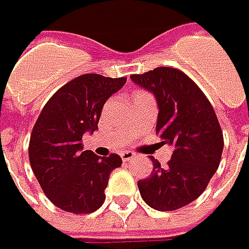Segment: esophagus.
<instances>
[{"instance_id": "obj_1", "label": "esophagus", "mask_w": 249, "mask_h": 249, "mask_svg": "<svg viewBox=\"0 0 249 249\" xmlns=\"http://www.w3.org/2000/svg\"><path fill=\"white\" fill-rule=\"evenodd\" d=\"M133 157H135V153H132V151H123V153H121V159H123V161H129V160H132Z\"/></svg>"}]
</instances>
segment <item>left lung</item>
Instances as JSON below:
<instances>
[{
    "instance_id": "8db88e82",
    "label": "left lung",
    "mask_w": 249,
    "mask_h": 249,
    "mask_svg": "<svg viewBox=\"0 0 249 249\" xmlns=\"http://www.w3.org/2000/svg\"><path fill=\"white\" fill-rule=\"evenodd\" d=\"M131 80L154 93L156 133L174 146L168 167L151 157L153 172L138 182L142 198L157 211L179 210L201 196L218 169L223 151L218 117L197 84L178 69L157 67Z\"/></svg>"
}]
</instances>
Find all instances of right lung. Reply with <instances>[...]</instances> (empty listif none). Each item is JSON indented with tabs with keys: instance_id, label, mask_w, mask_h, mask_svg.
Here are the masks:
<instances>
[{
	"instance_id": "add662e5",
	"label": "right lung",
	"mask_w": 249,
	"mask_h": 249,
	"mask_svg": "<svg viewBox=\"0 0 249 249\" xmlns=\"http://www.w3.org/2000/svg\"><path fill=\"white\" fill-rule=\"evenodd\" d=\"M125 82V77L82 74L56 90L41 110L29 159L42 192L60 210L82 215L105 202L108 176L123 160L118 154L99 157L82 151V136L98 129L106 100Z\"/></svg>"
}]
</instances>
